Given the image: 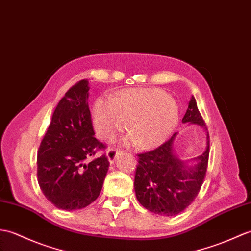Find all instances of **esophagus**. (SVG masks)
<instances>
[{
	"mask_svg": "<svg viewBox=\"0 0 251 251\" xmlns=\"http://www.w3.org/2000/svg\"><path fill=\"white\" fill-rule=\"evenodd\" d=\"M121 153H122V151H120V150L110 149L107 152V156H108V159L110 161V164H113L114 160L116 159V157H118Z\"/></svg>",
	"mask_w": 251,
	"mask_h": 251,
	"instance_id": "34e87169",
	"label": "esophagus"
}]
</instances>
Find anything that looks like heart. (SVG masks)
<instances>
[{
    "instance_id": "b5f03b06",
    "label": "heart",
    "mask_w": 251,
    "mask_h": 251,
    "mask_svg": "<svg viewBox=\"0 0 251 251\" xmlns=\"http://www.w3.org/2000/svg\"><path fill=\"white\" fill-rule=\"evenodd\" d=\"M97 135L113 142L127 129V144L152 149L164 143L178 123V108L165 91L155 87L127 89L112 99L98 98L94 104Z\"/></svg>"
}]
</instances>
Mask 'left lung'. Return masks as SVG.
<instances>
[{
    "label": "left lung",
    "mask_w": 251,
    "mask_h": 251,
    "mask_svg": "<svg viewBox=\"0 0 251 251\" xmlns=\"http://www.w3.org/2000/svg\"><path fill=\"white\" fill-rule=\"evenodd\" d=\"M182 122L199 125L207 130L194 96ZM176 137V132L159 148L138 155L139 165L133 184L136 197L142 206L161 216H174L191 204L199 194L207 169L208 132L204 153L192 159L197 161L192 166L180 160L174 152Z\"/></svg>",
    "instance_id": "obj_1"
}]
</instances>
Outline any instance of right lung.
<instances>
[{
	"label": "right lung",
	"instance_id": "1",
	"mask_svg": "<svg viewBox=\"0 0 251 251\" xmlns=\"http://www.w3.org/2000/svg\"><path fill=\"white\" fill-rule=\"evenodd\" d=\"M89 81L72 86L54 110L37 154L43 194L65 211L81 209L100 194L109 169L106 155L89 160L104 144L94 137L89 108Z\"/></svg>",
	"mask_w": 251,
	"mask_h": 251
}]
</instances>
